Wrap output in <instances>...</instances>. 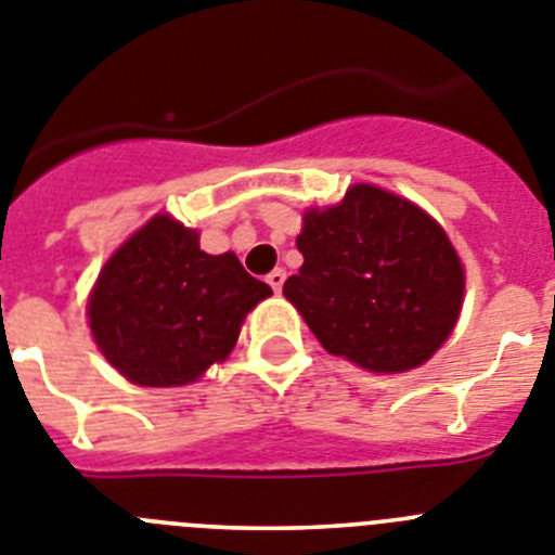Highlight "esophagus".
Here are the masks:
<instances>
[{
  "instance_id": "esophagus-1",
  "label": "esophagus",
  "mask_w": 555,
  "mask_h": 555,
  "mask_svg": "<svg viewBox=\"0 0 555 555\" xmlns=\"http://www.w3.org/2000/svg\"><path fill=\"white\" fill-rule=\"evenodd\" d=\"M264 279H268V284L273 287V293H282V284H284V279H287V273H284L282 268H276V271H271Z\"/></svg>"
}]
</instances>
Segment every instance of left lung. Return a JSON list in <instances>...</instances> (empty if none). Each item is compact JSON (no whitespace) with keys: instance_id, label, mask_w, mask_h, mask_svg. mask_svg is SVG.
I'll list each match as a JSON object with an SVG mask.
<instances>
[{"instance_id":"1","label":"left lung","mask_w":555,"mask_h":555,"mask_svg":"<svg viewBox=\"0 0 555 555\" xmlns=\"http://www.w3.org/2000/svg\"><path fill=\"white\" fill-rule=\"evenodd\" d=\"M305 264L284 282L330 354L377 374L411 371L441 349L464 305V264L424 209L371 184L305 211Z\"/></svg>"}]
</instances>
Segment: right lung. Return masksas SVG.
Masks as SVG:
<instances>
[{
	"label": "right lung",
	"instance_id": "add662e5",
	"mask_svg": "<svg viewBox=\"0 0 555 555\" xmlns=\"http://www.w3.org/2000/svg\"><path fill=\"white\" fill-rule=\"evenodd\" d=\"M271 293L231 250L211 257L195 229L156 215L103 264L86 315L125 379L172 388L223 363L245 315Z\"/></svg>",
	"mask_w": 555,
	"mask_h": 555
}]
</instances>
